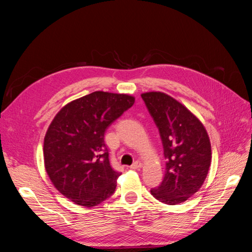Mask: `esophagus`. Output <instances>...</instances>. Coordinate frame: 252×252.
<instances>
[{"label":"esophagus","mask_w":252,"mask_h":252,"mask_svg":"<svg viewBox=\"0 0 252 252\" xmlns=\"http://www.w3.org/2000/svg\"><path fill=\"white\" fill-rule=\"evenodd\" d=\"M142 165H143V164H142L140 161H136V162H134L133 164L130 165V168H131V169H138V168H141Z\"/></svg>","instance_id":"1"}]
</instances>
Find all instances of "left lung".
I'll use <instances>...</instances> for the list:
<instances>
[{
  "mask_svg": "<svg viewBox=\"0 0 252 252\" xmlns=\"http://www.w3.org/2000/svg\"><path fill=\"white\" fill-rule=\"evenodd\" d=\"M141 97L159 130L166 159L163 180L151 194L168 205L182 203L201 188L208 174L207 131L190 110L164 93H144Z\"/></svg>",
  "mask_w": 252,
  "mask_h": 252,
  "instance_id": "left-lung-1",
  "label": "left lung"
}]
</instances>
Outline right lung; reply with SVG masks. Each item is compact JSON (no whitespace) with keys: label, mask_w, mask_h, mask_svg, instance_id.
I'll return each instance as SVG.
<instances>
[{"label":"right lung","mask_w":252,"mask_h":252,"mask_svg":"<svg viewBox=\"0 0 252 252\" xmlns=\"http://www.w3.org/2000/svg\"><path fill=\"white\" fill-rule=\"evenodd\" d=\"M134 103L133 96L97 91L65 105L53 119L44 140L45 167L75 204L96 206L114 193L122 174L110 165L104 135Z\"/></svg>","instance_id":"obj_1"}]
</instances>
